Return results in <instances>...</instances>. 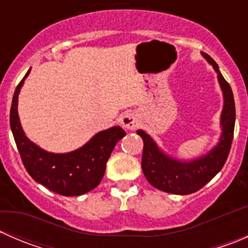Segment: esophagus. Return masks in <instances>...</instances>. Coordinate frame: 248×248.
<instances>
[{"label":"esophagus","instance_id":"obj_1","mask_svg":"<svg viewBox=\"0 0 248 248\" xmlns=\"http://www.w3.org/2000/svg\"><path fill=\"white\" fill-rule=\"evenodd\" d=\"M121 124L126 129H129V131H133V129L138 128L139 126V119L134 112L127 111L124 112L121 116Z\"/></svg>","mask_w":248,"mask_h":248}]
</instances>
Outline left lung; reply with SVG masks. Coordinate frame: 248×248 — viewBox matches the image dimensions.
Here are the masks:
<instances>
[{
	"label": "left lung",
	"mask_w": 248,
	"mask_h": 248,
	"mask_svg": "<svg viewBox=\"0 0 248 248\" xmlns=\"http://www.w3.org/2000/svg\"><path fill=\"white\" fill-rule=\"evenodd\" d=\"M206 61L217 73L219 86L223 92V110L221 114L222 134L216 146L207 154L192 161H180L164 154L154 139L138 129L137 134L144 141L141 168L147 181L157 189L172 194H191L204 187L226 163L231 151L235 126V103L231 85L219 72L216 62L205 52Z\"/></svg>",
	"instance_id": "8db88e82"
}]
</instances>
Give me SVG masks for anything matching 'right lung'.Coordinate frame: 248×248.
Wrapping results in <instances>:
<instances>
[{
  "label": "right lung",
  "mask_w": 248,
  "mask_h": 248,
  "mask_svg": "<svg viewBox=\"0 0 248 248\" xmlns=\"http://www.w3.org/2000/svg\"><path fill=\"white\" fill-rule=\"evenodd\" d=\"M30 71L19 82L12 101L11 128L25 169L32 179L50 191L66 197L81 196L99 185L115 145L126 136L120 126L98 132L84 146L67 154L41 149L25 136L17 115V97Z\"/></svg>",
  "instance_id": "add662e5"
}]
</instances>
